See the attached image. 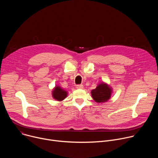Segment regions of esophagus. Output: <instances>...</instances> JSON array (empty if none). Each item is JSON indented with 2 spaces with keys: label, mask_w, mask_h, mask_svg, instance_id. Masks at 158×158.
I'll use <instances>...</instances> for the list:
<instances>
[{
  "label": "esophagus",
  "mask_w": 158,
  "mask_h": 158,
  "mask_svg": "<svg viewBox=\"0 0 158 158\" xmlns=\"http://www.w3.org/2000/svg\"><path fill=\"white\" fill-rule=\"evenodd\" d=\"M77 89H83L84 88V85H77L76 87Z\"/></svg>",
  "instance_id": "obj_1"
}]
</instances>
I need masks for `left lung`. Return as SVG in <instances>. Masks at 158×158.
Instances as JSON below:
<instances>
[{"label": "left lung", "mask_w": 158, "mask_h": 158, "mask_svg": "<svg viewBox=\"0 0 158 158\" xmlns=\"http://www.w3.org/2000/svg\"><path fill=\"white\" fill-rule=\"evenodd\" d=\"M112 88L107 83H99L96 89L92 90L91 93L93 99L98 103H104L110 99L112 94Z\"/></svg>", "instance_id": "left-lung-1"}]
</instances>
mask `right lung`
<instances>
[{
    "instance_id": "obj_1",
    "label": "right lung",
    "mask_w": 158,
    "mask_h": 158,
    "mask_svg": "<svg viewBox=\"0 0 158 158\" xmlns=\"http://www.w3.org/2000/svg\"><path fill=\"white\" fill-rule=\"evenodd\" d=\"M67 91L59 85H56L52 91V98L57 101H62L67 96Z\"/></svg>"
}]
</instances>
